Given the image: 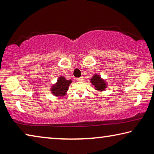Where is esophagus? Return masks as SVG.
Segmentation results:
<instances>
[{
	"instance_id": "obj_1",
	"label": "esophagus",
	"mask_w": 154,
	"mask_h": 154,
	"mask_svg": "<svg viewBox=\"0 0 154 154\" xmlns=\"http://www.w3.org/2000/svg\"><path fill=\"white\" fill-rule=\"evenodd\" d=\"M76 80L77 81V82H82V81L83 80V78L82 77H78V78H76Z\"/></svg>"
}]
</instances>
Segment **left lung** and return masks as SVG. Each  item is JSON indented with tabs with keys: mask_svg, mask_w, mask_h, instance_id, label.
Segmentation results:
<instances>
[{
	"mask_svg": "<svg viewBox=\"0 0 154 154\" xmlns=\"http://www.w3.org/2000/svg\"><path fill=\"white\" fill-rule=\"evenodd\" d=\"M92 84L94 85L95 89L98 91H103L106 88V82L98 75H94L90 79Z\"/></svg>",
	"mask_w": 154,
	"mask_h": 154,
	"instance_id": "left-lung-1",
	"label": "left lung"
}]
</instances>
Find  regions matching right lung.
<instances>
[{
    "instance_id": "right-lung-1",
    "label": "right lung",
    "mask_w": 154,
    "mask_h": 154,
    "mask_svg": "<svg viewBox=\"0 0 154 154\" xmlns=\"http://www.w3.org/2000/svg\"><path fill=\"white\" fill-rule=\"evenodd\" d=\"M71 82V80H66L64 77H60L57 83L51 88L52 94L57 96H64Z\"/></svg>"
}]
</instances>
